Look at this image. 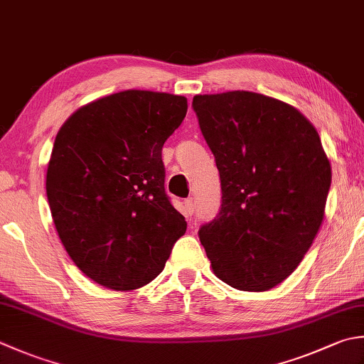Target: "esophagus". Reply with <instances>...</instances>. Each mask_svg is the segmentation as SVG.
<instances>
[{
  "label": "esophagus",
  "mask_w": 364,
  "mask_h": 364,
  "mask_svg": "<svg viewBox=\"0 0 364 364\" xmlns=\"http://www.w3.org/2000/svg\"><path fill=\"white\" fill-rule=\"evenodd\" d=\"M184 208H186V215L188 216L194 215V202H192V198H188V200H184Z\"/></svg>",
  "instance_id": "esophagus-1"
}]
</instances>
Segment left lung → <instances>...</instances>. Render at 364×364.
<instances>
[{
    "label": "left lung",
    "instance_id": "1",
    "mask_svg": "<svg viewBox=\"0 0 364 364\" xmlns=\"http://www.w3.org/2000/svg\"><path fill=\"white\" fill-rule=\"evenodd\" d=\"M198 124L220 176L219 215L198 230L213 272L265 291L295 272L325 216L330 161L300 110L252 91L197 95Z\"/></svg>",
    "mask_w": 364,
    "mask_h": 364
}]
</instances>
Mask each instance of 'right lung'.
Listing matches in <instances>:
<instances>
[{"mask_svg": "<svg viewBox=\"0 0 364 364\" xmlns=\"http://www.w3.org/2000/svg\"><path fill=\"white\" fill-rule=\"evenodd\" d=\"M186 112L184 96L126 90L80 107L56 134L50 211L69 257L99 286H146L186 232L164 189L161 156Z\"/></svg>", "mask_w": 364, "mask_h": 364, "instance_id": "add662e5", "label": "right lung"}]
</instances>
